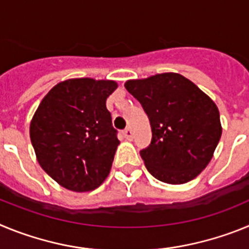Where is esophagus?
Returning a JSON list of instances; mask_svg holds the SVG:
<instances>
[{
    "mask_svg": "<svg viewBox=\"0 0 249 249\" xmlns=\"http://www.w3.org/2000/svg\"><path fill=\"white\" fill-rule=\"evenodd\" d=\"M123 137L126 138V140H132V137H133V133H132V131L129 128H126L124 131L122 132Z\"/></svg>",
    "mask_w": 249,
    "mask_h": 249,
    "instance_id": "obj_1",
    "label": "esophagus"
}]
</instances>
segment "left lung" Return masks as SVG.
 <instances>
[{"label":"left lung","mask_w":249,"mask_h":249,"mask_svg":"<svg viewBox=\"0 0 249 249\" xmlns=\"http://www.w3.org/2000/svg\"><path fill=\"white\" fill-rule=\"evenodd\" d=\"M124 87L151 123V143L140 152L148 172L164 183L192 181L210 163L221 138L215 103L173 72L127 81Z\"/></svg>","instance_id":"8db88e82"}]
</instances>
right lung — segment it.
<instances>
[{
  "label": "right lung",
  "mask_w": 249,
  "mask_h": 249,
  "mask_svg": "<svg viewBox=\"0 0 249 249\" xmlns=\"http://www.w3.org/2000/svg\"><path fill=\"white\" fill-rule=\"evenodd\" d=\"M116 89L114 81L93 78L59 82L31 121L39 166L67 190H96L111 171L120 141L106 100Z\"/></svg>",
  "instance_id": "1"
}]
</instances>
